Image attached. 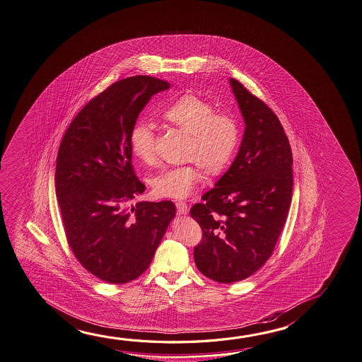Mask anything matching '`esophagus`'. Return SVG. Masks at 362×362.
Listing matches in <instances>:
<instances>
[{
    "label": "esophagus",
    "instance_id": "obj_1",
    "mask_svg": "<svg viewBox=\"0 0 362 362\" xmlns=\"http://www.w3.org/2000/svg\"><path fill=\"white\" fill-rule=\"evenodd\" d=\"M176 208H177L178 214H187L189 206L185 202H176Z\"/></svg>",
    "mask_w": 362,
    "mask_h": 362
}]
</instances>
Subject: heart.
<instances>
[{"label":"heart","instance_id":"heart-1","mask_svg":"<svg viewBox=\"0 0 362 362\" xmlns=\"http://www.w3.org/2000/svg\"><path fill=\"white\" fill-rule=\"evenodd\" d=\"M163 117L189 134L185 158L191 162L160 172L153 178V189L158 197L185 199L202 182V168L216 176L230 165L240 143V126L233 115L216 112L211 102L195 94L175 100ZM130 146L135 157L153 165L157 158L154 125L146 119L138 121L130 134Z\"/></svg>","mask_w":362,"mask_h":362}]
</instances>
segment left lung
Here are the masks:
<instances>
[{
	"label": "left lung",
	"instance_id": "obj_1",
	"mask_svg": "<svg viewBox=\"0 0 362 362\" xmlns=\"http://www.w3.org/2000/svg\"><path fill=\"white\" fill-rule=\"evenodd\" d=\"M230 84L246 125L243 141L228 171L190 209L203 230L197 269L219 283L249 278L269 259L293 187L292 151L276 113L240 81Z\"/></svg>",
	"mask_w": 362,
	"mask_h": 362
}]
</instances>
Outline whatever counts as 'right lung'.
Listing matches in <instances>:
<instances>
[{
    "mask_svg": "<svg viewBox=\"0 0 362 362\" xmlns=\"http://www.w3.org/2000/svg\"><path fill=\"white\" fill-rule=\"evenodd\" d=\"M168 88L146 75L113 83L83 107L59 145L54 181L67 243L107 283L141 276L176 214L168 200L132 204L145 186L132 167L130 134L149 99Z\"/></svg>",
    "mask_w": 362,
    "mask_h": 362,
    "instance_id": "add662e5",
    "label": "right lung"
}]
</instances>
